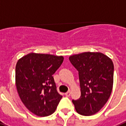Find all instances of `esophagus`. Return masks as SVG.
Returning a JSON list of instances; mask_svg holds the SVG:
<instances>
[{"label": "esophagus", "mask_w": 126, "mask_h": 126, "mask_svg": "<svg viewBox=\"0 0 126 126\" xmlns=\"http://www.w3.org/2000/svg\"><path fill=\"white\" fill-rule=\"evenodd\" d=\"M70 94H71V91H68V92H66V93H65V95H66V96H70Z\"/></svg>", "instance_id": "34e87169"}]
</instances>
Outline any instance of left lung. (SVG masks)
Here are the masks:
<instances>
[{
	"label": "left lung",
	"mask_w": 126,
	"mask_h": 126,
	"mask_svg": "<svg viewBox=\"0 0 126 126\" xmlns=\"http://www.w3.org/2000/svg\"><path fill=\"white\" fill-rule=\"evenodd\" d=\"M69 60L79 73L81 96L72 100L77 112L91 116L107 103L113 87L114 64L101 52H86L74 54Z\"/></svg>",
	"instance_id": "obj_1"
}]
</instances>
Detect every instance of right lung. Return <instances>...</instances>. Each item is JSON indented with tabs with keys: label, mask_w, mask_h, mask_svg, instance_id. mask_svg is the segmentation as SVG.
<instances>
[{
	"label": "right lung",
	"mask_w": 126,
	"mask_h": 126,
	"mask_svg": "<svg viewBox=\"0 0 126 126\" xmlns=\"http://www.w3.org/2000/svg\"><path fill=\"white\" fill-rule=\"evenodd\" d=\"M62 56L30 53L16 66V85L27 109L38 116H48L56 110L62 98L56 90L52 75L63 62Z\"/></svg>",
	"instance_id": "right-lung-1"
}]
</instances>
